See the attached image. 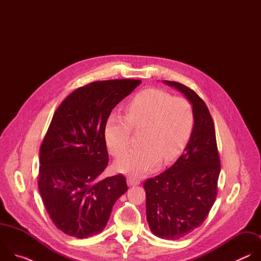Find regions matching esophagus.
<instances>
[{"label":"esophagus","mask_w":261,"mask_h":261,"mask_svg":"<svg viewBox=\"0 0 261 261\" xmlns=\"http://www.w3.org/2000/svg\"><path fill=\"white\" fill-rule=\"evenodd\" d=\"M127 181H128V185H129V186H136V185H139V184H140V180H139L138 178L133 177V176H129L128 179H127Z\"/></svg>","instance_id":"1"}]
</instances>
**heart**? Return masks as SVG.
Here are the masks:
<instances>
[{"mask_svg":"<svg viewBox=\"0 0 261 261\" xmlns=\"http://www.w3.org/2000/svg\"><path fill=\"white\" fill-rule=\"evenodd\" d=\"M195 125L191 103L182 97L158 90L146 89L135 95L125 107V117L110 115L104 135L109 152L123 155L130 146L132 130L144 129L140 148L118 159L119 171L140 175L157 167L161 159L175 160L187 147Z\"/></svg>","mask_w":261,"mask_h":261,"instance_id":"heart-1","label":"heart"}]
</instances>
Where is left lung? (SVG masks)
Instances as JSON below:
<instances>
[{"label":"left lung","instance_id":"1","mask_svg":"<svg viewBox=\"0 0 261 261\" xmlns=\"http://www.w3.org/2000/svg\"><path fill=\"white\" fill-rule=\"evenodd\" d=\"M192 103L195 125L191 139L176 162L161 174L147 178L146 220L152 232L177 240L206 219L218 193L221 170L213 118L204 101L190 88L165 81Z\"/></svg>","mask_w":261,"mask_h":261}]
</instances>
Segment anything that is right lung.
Returning <instances> with one entry per match:
<instances>
[{"label": "right lung", "instance_id": "right-lung-1", "mask_svg": "<svg viewBox=\"0 0 261 261\" xmlns=\"http://www.w3.org/2000/svg\"><path fill=\"white\" fill-rule=\"evenodd\" d=\"M141 82H94L72 92L55 111L40 145L38 189L55 225L86 239L106 226L127 190L126 177L101 179L108 164L104 129L115 106Z\"/></svg>", "mask_w": 261, "mask_h": 261}]
</instances>
